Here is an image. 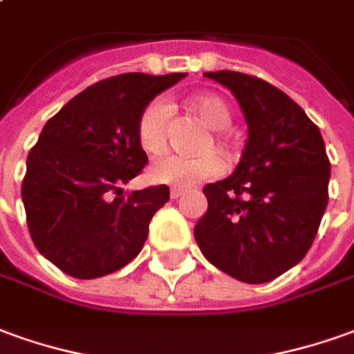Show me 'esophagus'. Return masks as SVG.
Listing matches in <instances>:
<instances>
[{
  "instance_id": "obj_1",
  "label": "esophagus",
  "mask_w": 354,
  "mask_h": 354,
  "mask_svg": "<svg viewBox=\"0 0 354 354\" xmlns=\"http://www.w3.org/2000/svg\"><path fill=\"white\" fill-rule=\"evenodd\" d=\"M184 194H185L184 187H176V185H174V187H170V197H172V199H178V197H182Z\"/></svg>"
}]
</instances>
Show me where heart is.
I'll return each instance as SVG.
<instances>
[{
  "instance_id": "1",
  "label": "heart",
  "mask_w": 354,
  "mask_h": 354,
  "mask_svg": "<svg viewBox=\"0 0 354 354\" xmlns=\"http://www.w3.org/2000/svg\"><path fill=\"white\" fill-rule=\"evenodd\" d=\"M184 109L194 115L207 130V134L199 138L195 145L194 157H178L169 155L155 160L149 167V178L155 184H167L185 187L201 180L212 178L222 170L220 156L226 165L236 162L239 157V145L226 132L234 122V111L224 97L216 93H197L184 101ZM167 132H169V109L162 101L147 103L138 118L136 134L142 149L147 155H160L167 147ZM214 151L218 158L212 153Z\"/></svg>"
}]
</instances>
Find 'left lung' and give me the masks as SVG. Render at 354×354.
I'll list each match as a JSON object with an SVG mask.
<instances>
[{"mask_svg":"<svg viewBox=\"0 0 354 354\" xmlns=\"http://www.w3.org/2000/svg\"><path fill=\"white\" fill-rule=\"evenodd\" d=\"M226 86L249 128L234 174L207 184L209 209L195 241L232 278L264 283L303 261L328 205L330 160L322 134L283 91L234 71L205 73Z\"/></svg>","mask_w":354,"mask_h":354,"instance_id":"1","label":"left lung"}]
</instances>
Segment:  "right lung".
Instances as JSON below:
<instances>
[{
  "instance_id": "obj_1",
  "label": "right lung",
  "mask_w": 354,
  "mask_h": 354,
  "mask_svg": "<svg viewBox=\"0 0 354 354\" xmlns=\"http://www.w3.org/2000/svg\"><path fill=\"white\" fill-rule=\"evenodd\" d=\"M182 78L118 74L74 95L44 126L26 159L22 203L36 249L68 276H107L142 251L170 189L124 195L120 185L147 162L136 134L140 113Z\"/></svg>"
}]
</instances>
